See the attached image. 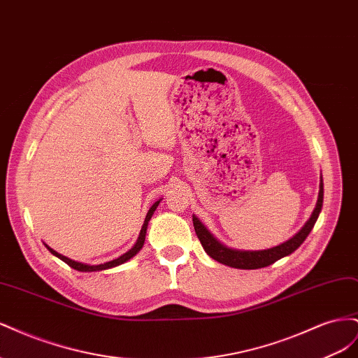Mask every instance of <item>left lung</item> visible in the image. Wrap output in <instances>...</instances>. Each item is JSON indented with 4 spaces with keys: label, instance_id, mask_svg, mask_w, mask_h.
I'll return each instance as SVG.
<instances>
[{
    "label": "left lung",
    "instance_id": "obj_1",
    "mask_svg": "<svg viewBox=\"0 0 358 358\" xmlns=\"http://www.w3.org/2000/svg\"><path fill=\"white\" fill-rule=\"evenodd\" d=\"M322 199H324V185H322V178L320 180V192H318V200L317 206L313 209L310 218L306 221V224L301 227V230L296 233L294 236L288 239L287 242L280 243L273 248L267 249H258V251H248V249H234L225 246L221 243L216 237L206 229L204 224L197 218L196 215H192V222H194V230L201 242V246L209 257H212L216 262L230 266L234 268H243V270H252V268H262L273 264L278 259L284 258L289 254H292L296 249L305 242L309 233L312 231L313 225H315L320 212L322 209Z\"/></svg>",
    "mask_w": 358,
    "mask_h": 358
}]
</instances>
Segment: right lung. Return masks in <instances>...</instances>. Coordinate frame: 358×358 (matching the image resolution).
Wrapping results in <instances>:
<instances>
[{
	"label": "right lung",
	"mask_w": 358,
	"mask_h": 358,
	"mask_svg": "<svg viewBox=\"0 0 358 358\" xmlns=\"http://www.w3.org/2000/svg\"><path fill=\"white\" fill-rule=\"evenodd\" d=\"M159 201H161V199L157 200L152 206H150V209L148 210L145 222H143V225H142V230H140V234H138V237H137V242L134 243V246H133L131 249H129V251H127L125 254H122L121 257H117V258L112 259V262H107V263H103V264H85V263L74 262V259H71V258H69V257H66V255H62V254H59V252H57V251H53V249H52L50 246H48L46 243H45V245H46V248L49 249V251H50L53 255L58 257L59 259H62L64 263L69 264V266L73 267L74 270H79V272H101V270H107V268H112V267H116V266H121V264L127 263L128 259H131V258L140 251V249L143 248L145 237H146V230H148V224H149L150 218H152L154 212L157 210Z\"/></svg>",
	"instance_id": "right-lung-1"
}]
</instances>
